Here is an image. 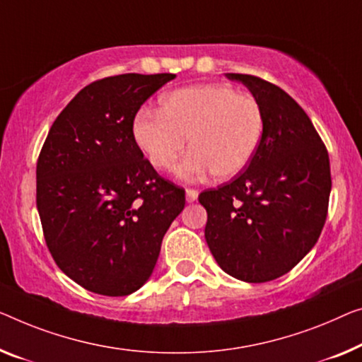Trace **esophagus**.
<instances>
[{"label":"esophagus","mask_w":362,"mask_h":362,"mask_svg":"<svg viewBox=\"0 0 362 362\" xmlns=\"http://www.w3.org/2000/svg\"><path fill=\"white\" fill-rule=\"evenodd\" d=\"M185 197H187V202H188V203H193V202H197L198 192L195 190V188H187V190H185Z\"/></svg>","instance_id":"1"}]
</instances>
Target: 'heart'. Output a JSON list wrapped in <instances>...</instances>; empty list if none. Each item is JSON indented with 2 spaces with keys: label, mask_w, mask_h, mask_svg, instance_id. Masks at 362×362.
<instances>
[{
  "label": "heart",
  "mask_w": 362,
  "mask_h": 362,
  "mask_svg": "<svg viewBox=\"0 0 362 362\" xmlns=\"http://www.w3.org/2000/svg\"><path fill=\"white\" fill-rule=\"evenodd\" d=\"M263 136V112L249 94L226 84H197L174 89L159 99V112L134 117L133 138L158 170H170L190 143L179 167L195 180L213 172L216 179L239 175L255 156Z\"/></svg>",
  "instance_id": "1"
}]
</instances>
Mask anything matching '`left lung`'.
<instances>
[{"label":"left lung","mask_w":362,"mask_h":362,"mask_svg":"<svg viewBox=\"0 0 362 362\" xmlns=\"http://www.w3.org/2000/svg\"><path fill=\"white\" fill-rule=\"evenodd\" d=\"M263 112L250 164L224 185L199 193L204 239L218 265L240 281L267 283L291 272L319 240L332 190L325 144L302 107L281 88L226 73Z\"/></svg>","instance_id":"1"}]
</instances>
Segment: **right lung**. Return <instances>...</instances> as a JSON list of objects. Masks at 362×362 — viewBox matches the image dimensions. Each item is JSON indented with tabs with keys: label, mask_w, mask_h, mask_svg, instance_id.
<instances>
[{
	"label": "right lung",
	"mask_w": 362,
	"mask_h": 362,
	"mask_svg": "<svg viewBox=\"0 0 362 362\" xmlns=\"http://www.w3.org/2000/svg\"><path fill=\"white\" fill-rule=\"evenodd\" d=\"M175 74H118L73 97L37 160V209L53 260L74 283L128 296L148 281L185 190L133 138L134 117Z\"/></svg>",
	"instance_id": "add662e5"
}]
</instances>
